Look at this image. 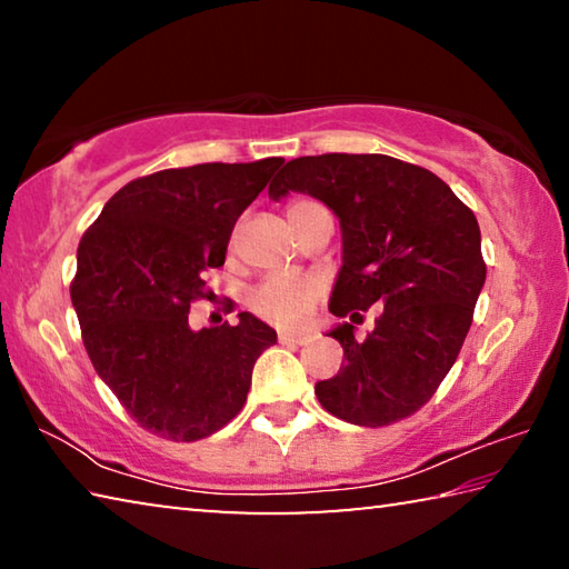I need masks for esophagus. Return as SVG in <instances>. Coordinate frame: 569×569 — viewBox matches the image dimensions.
<instances>
[{"label":"esophagus","instance_id":"esophagus-1","mask_svg":"<svg viewBox=\"0 0 569 569\" xmlns=\"http://www.w3.org/2000/svg\"><path fill=\"white\" fill-rule=\"evenodd\" d=\"M278 341L286 346H301L308 341V333L306 331H281L278 333Z\"/></svg>","mask_w":569,"mask_h":569}]
</instances>
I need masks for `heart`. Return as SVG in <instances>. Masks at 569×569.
<instances>
[{"mask_svg":"<svg viewBox=\"0 0 569 569\" xmlns=\"http://www.w3.org/2000/svg\"><path fill=\"white\" fill-rule=\"evenodd\" d=\"M308 203V200H298L288 208V220H293ZM323 281L319 276L311 273H273L263 278L253 291H250L248 303L253 313L261 319L271 321L276 326H296L303 321L308 311L316 306V301L323 296Z\"/></svg>","mask_w":569,"mask_h":569,"instance_id":"obj_1","label":"heart"}]
</instances>
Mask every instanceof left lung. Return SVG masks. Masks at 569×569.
I'll return each mask as SVG.
<instances>
[{
	"instance_id": "8db88e82",
	"label": "left lung",
	"mask_w": 569,
	"mask_h": 569,
	"mask_svg": "<svg viewBox=\"0 0 569 569\" xmlns=\"http://www.w3.org/2000/svg\"><path fill=\"white\" fill-rule=\"evenodd\" d=\"M308 192L341 226L343 266L329 311L381 313L366 339L351 323L329 331L343 346L333 379L316 383L321 407L359 427L411 417L445 381L487 278L471 210L435 172L389 156H306L286 162L268 196Z\"/></svg>"
}]
</instances>
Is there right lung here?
<instances>
[{"mask_svg": "<svg viewBox=\"0 0 569 569\" xmlns=\"http://www.w3.org/2000/svg\"><path fill=\"white\" fill-rule=\"evenodd\" d=\"M283 158L160 170L120 188L77 248L70 286L82 341L100 379L142 429L170 441L216 435L243 409L271 326L240 311L236 326L192 331L208 268L226 263L230 233Z\"/></svg>", "mask_w": 569, "mask_h": 569, "instance_id": "right-lung-1", "label": "right lung"}]
</instances>
